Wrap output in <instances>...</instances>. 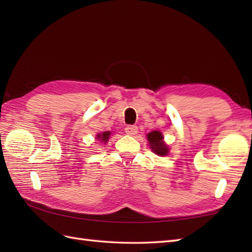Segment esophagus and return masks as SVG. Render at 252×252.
<instances>
[{"label": "esophagus", "mask_w": 252, "mask_h": 252, "mask_svg": "<svg viewBox=\"0 0 252 252\" xmlns=\"http://www.w3.org/2000/svg\"><path fill=\"white\" fill-rule=\"evenodd\" d=\"M126 133L127 135H131V136L135 135L137 133V126H127L126 127Z\"/></svg>", "instance_id": "obj_1"}]
</instances>
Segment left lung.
I'll use <instances>...</instances> for the list:
<instances>
[{
	"label": "left lung",
	"mask_w": 252,
	"mask_h": 252,
	"mask_svg": "<svg viewBox=\"0 0 252 252\" xmlns=\"http://www.w3.org/2000/svg\"><path fill=\"white\" fill-rule=\"evenodd\" d=\"M146 136L149 146H151V149L155 154L159 155V156H167L169 154V147L163 142V135L161 134V132L153 131L148 133Z\"/></svg>",
	"instance_id": "1"
}]
</instances>
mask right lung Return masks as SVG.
Returning <instances> with one entry per match:
<instances>
[{
    "label": "right lung",
    "mask_w": 252,
    "mask_h": 252,
    "mask_svg": "<svg viewBox=\"0 0 252 252\" xmlns=\"http://www.w3.org/2000/svg\"><path fill=\"white\" fill-rule=\"evenodd\" d=\"M110 134H111L110 132H108V131H105V132H103V133H99V134L96 135V138H97V140H99L100 142H103L104 144H106L107 142H108V140H109V136H110Z\"/></svg>",
    "instance_id": "1"
}]
</instances>
